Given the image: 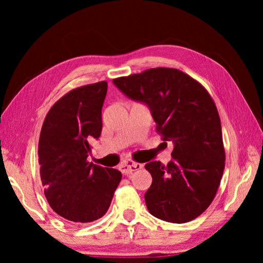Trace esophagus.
I'll return each mask as SVG.
<instances>
[{
    "instance_id": "esophagus-1",
    "label": "esophagus",
    "mask_w": 263,
    "mask_h": 263,
    "mask_svg": "<svg viewBox=\"0 0 263 263\" xmlns=\"http://www.w3.org/2000/svg\"><path fill=\"white\" fill-rule=\"evenodd\" d=\"M142 164L132 161V160H126V161H123L119 164V171H121L123 174H131L132 172H136L138 169H141Z\"/></svg>"
}]
</instances>
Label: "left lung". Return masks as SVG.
<instances>
[{
  "label": "left lung",
  "instance_id": "1",
  "mask_svg": "<svg viewBox=\"0 0 263 263\" xmlns=\"http://www.w3.org/2000/svg\"><path fill=\"white\" fill-rule=\"evenodd\" d=\"M112 82L130 99L147 104L162 140L174 142L167 166L145 164L152 175L145 194L151 215L176 224L197 218L212 203L225 168L220 118L212 97L176 68H151Z\"/></svg>",
  "mask_w": 263,
  "mask_h": 263
}]
</instances>
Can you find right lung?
Listing matches in <instances>:
<instances>
[{"label": "right lung", "instance_id": "right-lung-1", "mask_svg": "<svg viewBox=\"0 0 263 263\" xmlns=\"http://www.w3.org/2000/svg\"><path fill=\"white\" fill-rule=\"evenodd\" d=\"M108 82L87 84L61 97L43 123L38 161L44 193L58 215L74 222L103 217L122 173L89 162L91 142L102 131Z\"/></svg>", "mask_w": 263, "mask_h": 263}]
</instances>
